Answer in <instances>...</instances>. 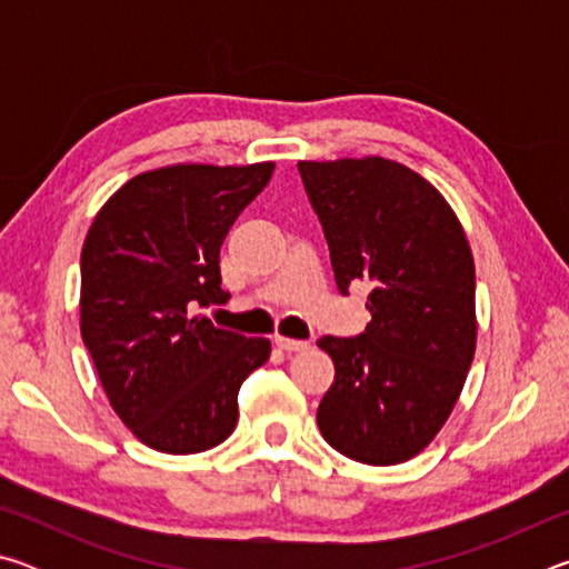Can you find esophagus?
<instances>
[{"instance_id":"obj_1","label":"esophagus","mask_w":569,"mask_h":569,"mask_svg":"<svg viewBox=\"0 0 569 569\" xmlns=\"http://www.w3.org/2000/svg\"><path fill=\"white\" fill-rule=\"evenodd\" d=\"M276 346L283 351H306L311 349V341H301V339H286V336H276Z\"/></svg>"}]
</instances>
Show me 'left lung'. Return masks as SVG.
I'll return each mask as SVG.
<instances>
[{"instance_id":"left-lung-1","label":"left lung","mask_w":569,"mask_h":569,"mask_svg":"<svg viewBox=\"0 0 569 569\" xmlns=\"http://www.w3.org/2000/svg\"><path fill=\"white\" fill-rule=\"evenodd\" d=\"M323 226L336 286H371L361 336H323L336 377L319 429L361 465H401L431 445L467 381L477 349L475 258L445 196L379 156L301 160Z\"/></svg>"}]
</instances>
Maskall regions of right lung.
Masks as SVG:
<instances>
[{
  "label": "right lung",
  "mask_w": 569,
  "mask_h": 569,
  "mask_svg": "<svg viewBox=\"0 0 569 569\" xmlns=\"http://www.w3.org/2000/svg\"><path fill=\"white\" fill-rule=\"evenodd\" d=\"M276 162H180L134 176L94 216L82 246L80 331L110 407L166 455L233 435L238 391L271 356L268 339L218 329L198 308L226 303L220 246Z\"/></svg>",
  "instance_id": "add662e5"
}]
</instances>
